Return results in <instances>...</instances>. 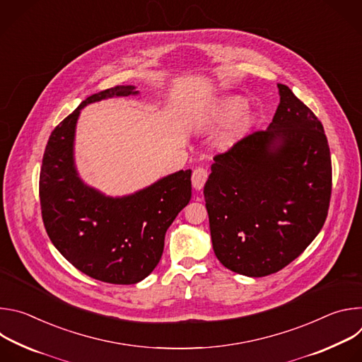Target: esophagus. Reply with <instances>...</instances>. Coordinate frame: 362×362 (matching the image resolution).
Wrapping results in <instances>:
<instances>
[{
    "label": "esophagus",
    "instance_id": "1",
    "mask_svg": "<svg viewBox=\"0 0 362 362\" xmlns=\"http://www.w3.org/2000/svg\"><path fill=\"white\" fill-rule=\"evenodd\" d=\"M206 179H208V170H206L204 168H196L192 173V185L196 190H200L206 182Z\"/></svg>",
    "mask_w": 362,
    "mask_h": 362
}]
</instances>
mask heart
<instances>
[{
    "mask_svg": "<svg viewBox=\"0 0 362 362\" xmlns=\"http://www.w3.org/2000/svg\"><path fill=\"white\" fill-rule=\"evenodd\" d=\"M243 109H245V101L242 98H239V97L225 98L215 107V110L211 116V120L214 123H225V122L236 117ZM243 123H245V120H242V119L238 120L236 124L233 126V132H238Z\"/></svg>",
    "mask_w": 362,
    "mask_h": 362,
    "instance_id": "b5f03b06",
    "label": "heart"
}]
</instances>
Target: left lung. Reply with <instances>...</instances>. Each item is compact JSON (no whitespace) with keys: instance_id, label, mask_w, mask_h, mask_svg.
I'll use <instances>...</instances> for the list:
<instances>
[{"instance_id":"1","label":"left lung","mask_w":362,"mask_h":362,"mask_svg":"<svg viewBox=\"0 0 362 362\" xmlns=\"http://www.w3.org/2000/svg\"><path fill=\"white\" fill-rule=\"evenodd\" d=\"M278 88L272 123L216 154L203 190L216 257L252 278L281 271L317 238L332 189L321 122L288 86Z\"/></svg>"}]
</instances>
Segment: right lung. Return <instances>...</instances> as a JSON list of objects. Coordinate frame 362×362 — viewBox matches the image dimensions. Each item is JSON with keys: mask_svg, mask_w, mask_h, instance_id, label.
<instances>
[{"mask_svg": "<svg viewBox=\"0 0 362 362\" xmlns=\"http://www.w3.org/2000/svg\"><path fill=\"white\" fill-rule=\"evenodd\" d=\"M116 86L87 97L51 133L40 172V203L48 238L66 259L93 279L132 285L158 267L165 235L192 196V170H179L122 197L87 186L74 165L76 124L83 107L137 94Z\"/></svg>", "mask_w": 362, "mask_h": 362, "instance_id": "obj_1", "label": "right lung"}]
</instances>
